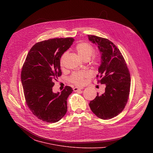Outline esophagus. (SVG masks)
Instances as JSON below:
<instances>
[{"mask_svg": "<svg viewBox=\"0 0 153 153\" xmlns=\"http://www.w3.org/2000/svg\"><path fill=\"white\" fill-rule=\"evenodd\" d=\"M84 89V88L83 87H76L74 88V91H79V90H81V89Z\"/></svg>", "mask_w": 153, "mask_h": 153, "instance_id": "esophagus-1", "label": "esophagus"}]
</instances>
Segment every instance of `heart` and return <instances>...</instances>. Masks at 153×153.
<instances>
[{"mask_svg":"<svg viewBox=\"0 0 153 153\" xmlns=\"http://www.w3.org/2000/svg\"><path fill=\"white\" fill-rule=\"evenodd\" d=\"M76 52H77L78 56L84 61H87L91 58L92 55L94 52V48L91 44L88 42H80L76 46L75 48ZM67 55V52H65L61 56L60 59V64L61 65L63 64L64 60ZM101 59L99 55H94L91 59V63L92 65L97 66L99 65ZM89 73L85 71H80L74 72L69 77V80L71 82L77 85H83L86 79L89 76Z\"/></svg>","mask_w":153,"mask_h":153,"instance_id":"1","label":"heart"}]
</instances>
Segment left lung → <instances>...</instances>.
Wrapping results in <instances>:
<instances>
[{
	"label": "left lung",
	"instance_id": "obj_1",
	"mask_svg": "<svg viewBox=\"0 0 153 153\" xmlns=\"http://www.w3.org/2000/svg\"><path fill=\"white\" fill-rule=\"evenodd\" d=\"M88 39L98 45L101 54L98 82L105 84V92L91 101L89 105L95 115L102 120L116 117L124 109L130 91V74L120 50L106 38L88 35Z\"/></svg>",
	"mask_w": 153,
	"mask_h": 153
}]
</instances>
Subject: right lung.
Wrapping results in <instances>:
<instances>
[{"instance_id":"1","label":"right lung","mask_w":153,"mask_h":153,"mask_svg":"<svg viewBox=\"0 0 153 153\" xmlns=\"http://www.w3.org/2000/svg\"><path fill=\"white\" fill-rule=\"evenodd\" d=\"M72 38H53L35 44L22 66L21 81L26 103L33 115L47 123L59 121L67 111L73 89L66 86L53 93L54 80L61 76L60 59L73 44Z\"/></svg>"}]
</instances>
